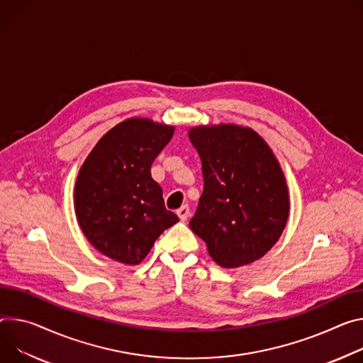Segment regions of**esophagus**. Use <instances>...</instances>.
Wrapping results in <instances>:
<instances>
[{"label": "esophagus", "instance_id": "34e87169", "mask_svg": "<svg viewBox=\"0 0 363 363\" xmlns=\"http://www.w3.org/2000/svg\"><path fill=\"white\" fill-rule=\"evenodd\" d=\"M177 216L179 217L181 221H185V220L188 218V216H189V208H188V206H182L181 208H178V210H177Z\"/></svg>", "mask_w": 363, "mask_h": 363}]
</instances>
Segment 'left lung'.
<instances>
[{"label":"left lung","mask_w":363,"mask_h":363,"mask_svg":"<svg viewBox=\"0 0 363 363\" xmlns=\"http://www.w3.org/2000/svg\"><path fill=\"white\" fill-rule=\"evenodd\" d=\"M188 138L204 177L189 227L221 268L249 265L274 247L286 225L289 194L281 164L250 127L195 125Z\"/></svg>","instance_id":"1"}]
</instances>
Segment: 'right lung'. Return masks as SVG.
<instances>
[{
    "label": "right lung",
    "mask_w": 363,
    "mask_h": 363,
    "mask_svg": "<svg viewBox=\"0 0 363 363\" xmlns=\"http://www.w3.org/2000/svg\"><path fill=\"white\" fill-rule=\"evenodd\" d=\"M175 127L127 118L96 142L75 182V214L86 240L104 256L139 265L156 239L178 223L164 208L150 167Z\"/></svg>",
    "instance_id": "obj_1"
}]
</instances>
